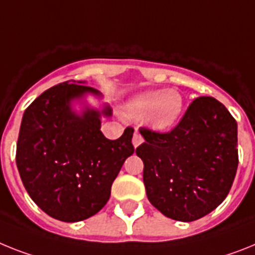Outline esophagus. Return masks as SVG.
<instances>
[{
    "mask_svg": "<svg viewBox=\"0 0 255 255\" xmlns=\"http://www.w3.org/2000/svg\"><path fill=\"white\" fill-rule=\"evenodd\" d=\"M144 142V138H142V136H141L138 132H134L133 133V137H132V144H133L134 147L140 146L141 144Z\"/></svg>",
    "mask_w": 255,
    "mask_h": 255,
    "instance_id": "1",
    "label": "esophagus"
}]
</instances>
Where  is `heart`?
Instances as JSON below:
<instances>
[{"label":"heart","mask_w":255,"mask_h":255,"mask_svg":"<svg viewBox=\"0 0 255 255\" xmlns=\"http://www.w3.org/2000/svg\"><path fill=\"white\" fill-rule=\"evenodd\" d=\"M184 101L175 89L147 91L134 96L124 106V115L133 121H144L154 131H167L180 119Z\"/></svg>","instance_id":"b5f03b06"}]
</instances>
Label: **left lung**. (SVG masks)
<instances>
[{
    "label": "left lung",
    "mask_w": 255,
    "mask_h": 255,
    "mask_svg": "<svg viewBox=\"0 0 255 255\" xmlns=\"http://www.w3.org/2000/svg\"><path fill=\"white\" fill-rule=\"evenodd\" d=\"M147 200L179 222L215 210L230 193L239 164L237 123L214 97H198L171 132L140 128Z\"/></svg>",
    "instance_id": "obj_1"
}]
</instances>
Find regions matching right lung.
Segmentation results:
<instances>
[{
    "label": "right lung",
    "mask_w": 255,
    "mask_h": 255,
    "mask_svg": "<svg viewBox=\"0 0 255 255\" xmlns=\"http://www.w3.org/2000/svg\"><path fill=\"white\" fill-rule=\"evenodd\" d=\"M85 81L68 80L38 96L23 114L16 166L25 190L44 213L74 223L101 210L124 160L134 151L133 129L118 140L101 132L111 108H91L88 95L101 98ZM83 105L80 113L72 105Z\"/></svg>",
    "instance_id": "add662e5"
}]
</instances>
